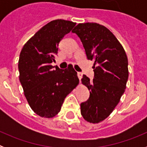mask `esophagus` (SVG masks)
<instances>
[{"label":"esophagus","instance_id":"esophagus-1","mask_svg":"<svg viewBox=\"0 0 147 147\" xmlns=\"http://www.w3.org/2000/svg\"><path fill=\"white\" fill-rule=\"evenodd\" d=\"M77 76H78V77H79V79H80V80H81L82 78V76H83L82 73L78 72L77 73Z\"/></svg>","mask_w":147,"mask_h":147}]
</instances>
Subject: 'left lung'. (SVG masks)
<instances>
[{
  "instance_id": "1",
  "label": "left lung",
  "mask_w": 147,
  "mask_h": 147,
  "mask_svg": "<svg viewBox=\"0 0 147 147\" xmlns=\"http://www.w3.org/2000/svg\"><path fill=\"white\" fill-rule=\"evenodd\" d=\"M82 42L88 59L94 60V79L83 75L82 83L90 97L81 104L85 121L97 124L107 119L120 102L129 76L128 59L121 44L107 28L98 23H79L72 31Z\"/></svg>"
}]
</instances>
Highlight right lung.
Listing matches in <instances>:
<instances>
[{
  "instance_id": "add662e5",
  "label": "right lung",
  "mask_w": 147,
  "mask_h": 147,
  "mask_svg": "<svg viewBox=\"0 0 147 147\" xmlns=\"http://www.w3.org/2000/svg\"><path fill=\"white\" fill-rule=\"evenodd\" d=\"M75 25L62 19L49 22L26 42L20 54L19 80L30 107L40 117L57 115L65 97L79 84L73 66L62 70L51 65L59 42Z\"/></svg>"
}]
</instances>
